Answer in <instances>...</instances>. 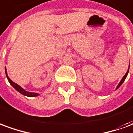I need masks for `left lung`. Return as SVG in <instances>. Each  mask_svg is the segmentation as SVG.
<instances>
[{
    "label": "left lung",
    "instance_id": "1",
    "mask_svg": "<svg viewBox=\"0 0 133 133\" xmlns=\"http://www.w3.org/2000/svg\"><path fill=\"white\" fill-rule=\"evenodd\" d=\"M129 68H130V65H129ZM128 72H129V68H128V71H127V72H126V73H125V75H124V76H123V78H122V80H121V81H120V83L118 84V85H117V88H116V90L118 89V88H120V85H122V84L123 83V82L125 81L126 77H127V75H128Z\"/></svg>",
    "mask_w": 133,
    "mask_h": 133
}]
</instances>
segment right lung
<instances>
[{
	"instance_id": "1",
	"label": "right lung",
	"mask_w": 133,
	"mask_h": 133,
	"mask_svg": "<svg viewBox=\"0 0 133 133\" xmlns=\"http://www.w3.org/2000/svg\"><path fill=\"white\" fill-rule=\"evenodd\" d=\"M5 75H6V77H7L8 78V82L10 83V84L12 85V86L15 88V89L17 90V91H18L20 93H21V94H23V95H25V96H28V97H35V96H38V95H39V94L38 93H35V92H28V91H26V90H25L23 88H22L20 86V85H18V84L15 83L14 82H13V81L10 80V78H9V77L7 75V71H6V68H5Z\"/></svg>"
}]
</instances>
